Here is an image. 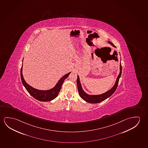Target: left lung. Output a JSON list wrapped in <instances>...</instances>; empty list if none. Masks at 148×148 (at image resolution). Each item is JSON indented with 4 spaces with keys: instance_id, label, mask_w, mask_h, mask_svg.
Returning a JSON list of instances; mask_svg holds the SVG:
<instances>
[{
    "instance_id": "left-lung-1",
    "label": "left lung",
    "mask_w": 148,
    "mask_h": 148,
    "mask_svg": "<svg viewBox=\"0 0 148 148\" xmlns=\"http://www.w3.org/2000/svg\"><path fill=\"white\" fill-rule=\"evenodd\" d=\"M108 43L111 44L112 46H113L114 47H115L114 44L112 43L111 42L108 41ZM121 73H122V66H121V63L120 64L119 74L118 75V77L116 79V82L115 83L114 86H113L111 89L109 91H107L102 94H100V95H89V94H86L83 90L82 86V85L80 82L79 77L78 76H77V84L78 91V93H79L80 97L83 99L84 101H86V102L91 103H97L102 102L103 100H105L107 98L109 97L110 96H111L114 93L115 91H116V89L118 86L119 79L121 77Z\"/></svg>"
}]
</instances>
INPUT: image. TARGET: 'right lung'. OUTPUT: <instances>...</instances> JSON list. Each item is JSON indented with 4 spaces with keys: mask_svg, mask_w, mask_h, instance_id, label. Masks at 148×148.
Instances as JSON below:
<instances>
[{
    "mask_svg": "<svg viewBox=\"0 0 148 148\" xmlns=\"http://www.w3.org/2000/svg\"><path fill=\"white\" fill-rule=\"evenodd\" d=\"M22 71H23V65L21 68V76L23 85L25 87L26 90L32 97H33L37 100L40 101H49L56 98L60 91L61 87L63 82H64V80L68 77L69 75L71 73L69 72L63 76V77H62L60 79L58 82H57V84H56V86L54 88H53L52 89L48 90H39L30 86V85H29L27 82H25L23 77Z\"/></svg>",
    "mask_w": 148,
    "mask_h": 148,
    "instance_id": "add662e5",
    "label": "right lung"
}]
</instances>
